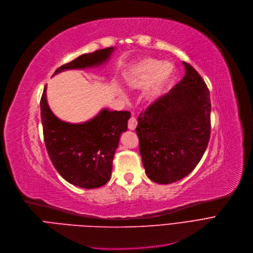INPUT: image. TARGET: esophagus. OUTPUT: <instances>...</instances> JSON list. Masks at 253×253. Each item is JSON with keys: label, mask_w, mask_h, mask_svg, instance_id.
<instances>
[{"label": "esophagus", "mask_w": 253, "mask_h": 253, "mask_svg": "<svg viewBox=\"0 0 253 253\" xmlns=\"http://www.w3.org/2000/svg\"><path fill=\"white\" fill-rule=\"evenodd\" d=\"M127 126H128V128H129L130 130H134V129L136 128V126H137V119H136L134 116L130 117V118L128 119Z\"/></svg>", "instance_id": "1"}]
</instances>
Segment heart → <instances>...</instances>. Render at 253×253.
Returning a JSON list of instances; mask_svg holds the SVG:
<instances>
[{
	"mask_svg": "<svg viewBox=\"0 0 253 253\" xmlns=\"http://www.w3.org/2000/svg\"><path fill=\"white\" fill-rule=\"evenodd\" d=\"M173 74L172 67L159 59L145 57L129 70L125 78L127 89L133 91L143 90L144 98L148 103L158 100L169 85Z\"/></svg>",
	"mask_w": 253,
	"mask_h": 253,
	"instance_id": "1",
	"label": "heart"
}]
</instances>
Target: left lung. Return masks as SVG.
Masks as SVG:
<instances>
[{"mask_svg":"<svg viewBox=\"0 0 253 253\" xmlns=\"http://www.w3.org/2000/svg\"><path fill=\"white\" fill-rule=\"evenodd\" d=\"M185 76L142 111L136 133L147 177L170 184L187 176L205 153L211 131L210 92L205 81L183 62Z\"/></svg>","mask_w":253,"mask_h":253,"instance_id":"obj_1","label":"left lung"}]
</instances>
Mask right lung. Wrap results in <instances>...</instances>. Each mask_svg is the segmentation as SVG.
Returning <instances> with one entry per match:
<instances>
[{
    "label": "right lung",
    "mask_w": 253,
    "mask_h": 253,
    "mask_svg": "<svg viewBox=\"0 0 253 253\" xmlns=\"http://www.w3.org/2000/svg\"><path fill=\"white\" fill-rule=\"evenodd\" d=\"M113 47L82 54L55 70L85 69L103 65ZM41 120L48 155L61 176L71 184L82 188H97L111 177L112 162L120 135L127 129L128 111L103 109L97 116L82 124H69L58 119L50 110L44 87L41 102Z\"/></svg>",
    "instance_id": "add662e5"
}]
</instances>
